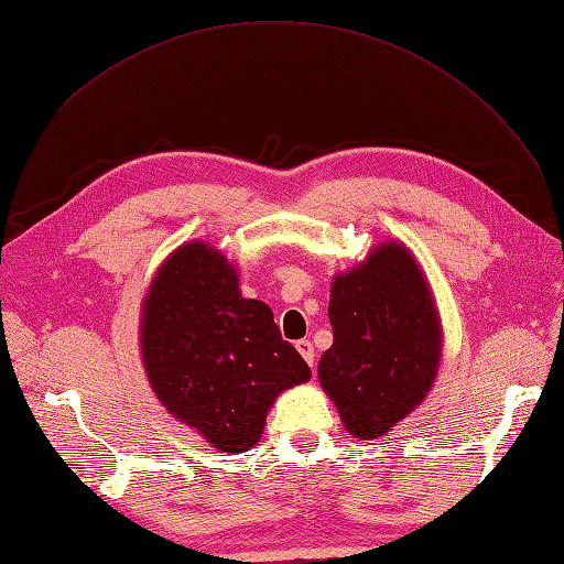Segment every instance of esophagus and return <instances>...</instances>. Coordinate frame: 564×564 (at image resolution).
<instances>
[{
  "label": "esophagus",
  "mask_w": 564,
  "mask_h": 564,
  "mask_svg": "<svg viewBox=\"0 0 564 564\" xmlns=\"http://www.w3.org/2000/svg\"><path fill=\"white\" fill-rule=\"evenodd\" d=\"M296 350L301 352V357H303V360L305 362H308L311 367L315 365V350H313V344H311V340H296Z\"/></svg>",
  "instance_id": "34e87169"
}]
</instances>
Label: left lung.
Wrapping results in <instances>:
<instances>
[{
  "label": "left lung",
  "mask_w": 564,
  "mask_h": 564,
  "mask_svg": "<svg viewBox=\"0 0 564 564\" xmlns=\"http://www.w3.org/2000/svg\"><path fill=\"white\" fill-rule=\"evenodd\" d=\"M329 322L319 383L352 437L377 440L429 395L442 357L435 299L412 251L383 242L336 275Z\"/></svg>",
  "instance_id": "left-lung-1"
}]
</instances>
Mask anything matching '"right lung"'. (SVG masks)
<instances>
[{
    "mask_svg": "<svg viewBox=\"0 0 564 564\" xmlns=\"http://www.w3.org/2000/svg\"><path fill=\"white\" fill-rule=\"evenodd\" d=\"M237 280L224 253L187 242L160 265L141 317L143 367L155 395L228 454L251 449L280 392L311 379L272 311L245 299Z\"/></svg>",
    "mask_w": 564,
    "mask_h": 564,
    "instance_id": "right-lung-1",
    "label": "right lung"
}]
</instances>
